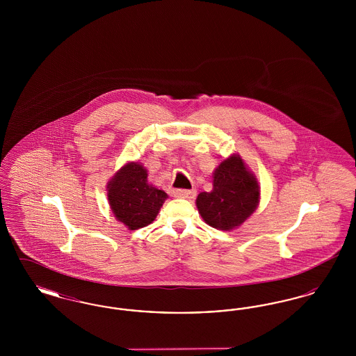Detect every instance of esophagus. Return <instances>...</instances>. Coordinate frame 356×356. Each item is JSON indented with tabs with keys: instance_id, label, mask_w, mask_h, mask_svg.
I'll return each instance as SVG.
<instances>
[{
	"instance_id": "esophagus-1",
	"label": "esophagus",
	"mask_w": 356,
	"mask_h": 356,
	"mask_svg": "<svg viewBox=\"0 0 356 356\" xmlns=\"http://www.w3.org/2000/svg\"><path fill=\"white\" fill-rule=\"evenodd\" d=\"M175 196L176 197H181V199H195L196 196V191L195 189H176L175 191Z\"/></svg>"
}]
</instances>
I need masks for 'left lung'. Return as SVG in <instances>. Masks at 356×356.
<instances>
[{
    "label": "left lung",
    "instance_id": "1",
    "mask_svg": "<svg viewBox=\"0 0 356 356\" xmlns=\"http://www.w3.org/2000/svg\"><path fill=\"white\" fill-rule=\"evenodd\" d=\"M259 199L256 176L238 154H232L215 170L212 191L199 193L196 207L208 225L231 231L254 213Z\"/></svg>",
    "mask_w": 356,
    "mask_h": 356
}]
</instances>
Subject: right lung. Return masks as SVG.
<instances>
[{"label":"right lung","mask_w":356,"mask_h":356,"mask_svg":"<svg viewBox=\"0 0 356 356\" xmlns=\"http://www.w3.org/2000/svg\"><path fill=\"white\" fill-rule=\"evenodd\" d=\"M148 170L138 163L125 164L108 183V202L116 219L131 231L151 224L168 195L148 183Z\"/></svg>","instance_id":"right-lung-1"}]
</instances>
